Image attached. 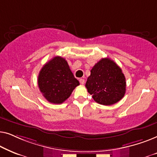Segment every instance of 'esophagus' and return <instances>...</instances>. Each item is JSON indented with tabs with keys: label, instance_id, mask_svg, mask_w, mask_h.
Here are the masks:
<instances>
[{
	"label": "esophagus",
	"instance_id": "34e87169",
	"mask_svg": "<svg viewBox=\"0 0 157 157\" xmlns=\"http://www.w3.org/2000/svg\"><path fill=\"white\" fill-rule=\"evenodd\" d=\"M79 81H80L81 84H84L85 80H84V79H83V78H80V79H79Z\"/></svg>",
	"mask_w": 157,
	"mask_h": 157
}]
</instances>
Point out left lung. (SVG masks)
I'll return each mask as SVG.
<instances>
[{"label":"left lung","instance_id":"1","mask_svg":"<svg viewBox=\"0 0 157 157\" xmlns=\"http://www.w3.org/2000/svg\"><path fill=\"white\" fill-rule=\"evenodd\" d=\"M86 87L96 102L110 106L124 97L126 78L121 68L112 60L105 58L92 68Z\"/></svg>","mask_w":157,"mask_h":157}]
</instances>
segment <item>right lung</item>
Segmentation results:
<instances>
[{
  "label": "right lung",
  "instance_id": "add662e5",
  "mask_svg": "<svg viewBox=\"0 0 157 157\" xmlns=\"http://www.w3.org/2000/svg\"><path fill=\"white\" fill-rule=\"evenodd\" d=\"M38 85L45 98L52 104L65 101L79 85L65 59L56 56L43 66L38 78Z\"/></svg>",
  "mask_w": 157,
  "mask_h": 157
}]
</instances>
